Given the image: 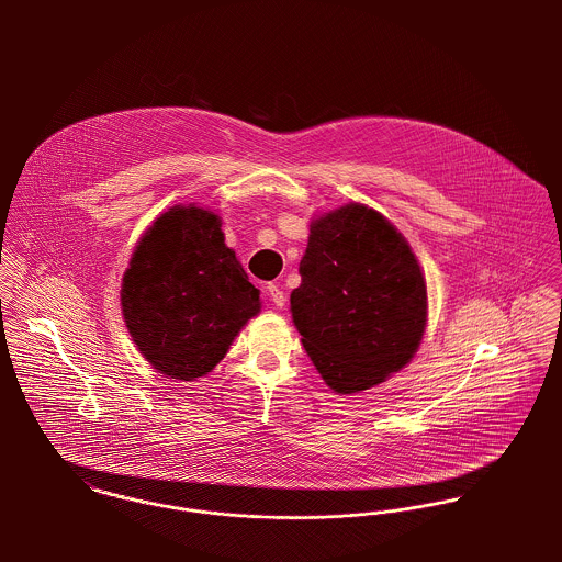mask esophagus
Returning <instances> with one entry per match:
<instances>
[{
	"instance_id": "esophagus-1",
	"label": "esophagus",
	"mask_w": 562,
	"mask_h": 562,
	"mask_svg": "<svg viewBox=\"0 0 562 562\" xmlns=\"http://www.w3.org/2000/svg\"><path fill=\"white\" fill-rule=\"evenodd\" d=\"M266 292H268V296H270L274 307H285V294H283V290L277 283H268Z\"/></svg>"
}]
</instances>
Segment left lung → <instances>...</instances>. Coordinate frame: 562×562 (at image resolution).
<instances>
[{
    "instance_id": "left-lung-1",
    "label": "left lung",
    "mask_w": 562,
    "mask_h": 562,
    "mask_svg": "<svg viewBox=\"0 0 562 562\" xmlns=\"http://www.w3.org/2000/svg\"><path fill=\"white\" fill-rule=\"evenodd\" d=\"M299 272L292 321L333 392L372 390L415 357L428 321L426 279L381 212L346 203L314 218Z\"/></svg>"
}]
</instances>
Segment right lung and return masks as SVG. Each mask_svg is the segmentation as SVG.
<instances>
[{"label":"right lung","mask_w":562,"mask_h":562,"mask_svg":"<svg viewBox=\"0 0 562 562\" xmlns=\"http://www.w3.org/2000/svg\"><path fill=\"white\" fill-rule=\"evenodd\" d=\"M216 212L172 205L136 244L121 283V314L140 355L166 379L196 381L261 312Z\"/></svg>","instance_id":"right-lung-1"}]
</instances>
